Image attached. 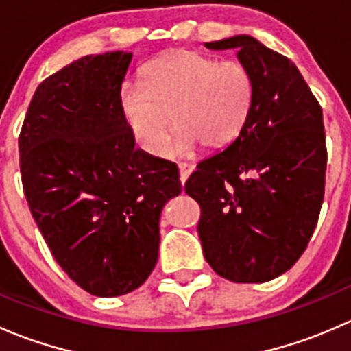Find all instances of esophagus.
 I'll use <instances>...</instances> for the list:
<instances>
[{"instance_id": "34e87169", "label": "esophagus", "mask_w": 351, "mask_h": 351, "mask_svg": "<svg viewBox=\"0 0 351 351\" xmlns=\"http://www.w3.org/2000/svg\"><path fill=\"white\" fill-rule=\"evenodd\" d=\"M178 168H180V180H182V183H185L186 180H189V176L192 175L193 169H195V166L190 165V162H180Z\"/></svg>"}]
</instances>
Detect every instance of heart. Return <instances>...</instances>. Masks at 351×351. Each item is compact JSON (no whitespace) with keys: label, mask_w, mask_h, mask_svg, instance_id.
<instances>
[{"label":"heart","mask_w":351,"mask_h":351,"mask_svg":"<svg viewBox=\"0 0 351 351\" xmlns=\"http://www.w3.org/2000/svg\"><path fill=\"white\" fill-rule=\"evenodd\" d=\"M253 107V80L243 64L217 61L185 49L165 52L141 71V84L125 86L120 108L144 151H165L173 119L176 153L198 144L219 151L243 132Z\"/></svg>","instance_id":"heart-1"}]
</instances>
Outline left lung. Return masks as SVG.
<instances>
[{
  "label": "left lung",
  "instance_id": "8db88e82",
  "mask_svg": "<svg viewBox=\"0 0 351 351\" xmlns=\"http://www.w3.org/2000/svg\"><path fill=\"white\" fill-rule=\"evenodd\" d=\"M238 49L253 107L238 139L198 162L185 192L200 205L198 236L212 270L236 284L274 280L306 251L326 176L323 110L295 64L250 35L205 42Z\"/></svg>",
  "mask_w": 351,
  "mask_h": 351
}]
</instances>
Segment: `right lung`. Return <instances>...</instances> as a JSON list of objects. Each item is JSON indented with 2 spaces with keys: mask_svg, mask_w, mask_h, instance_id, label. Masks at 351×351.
Listing matches in <instances>:
<instances>
[{
  "mask_svg": "<svg viewBox=\"0 0 351 351\" xmlns=\"http://www.w3.org/2000/svg\"><path fill=\"white\" fill-rule=\"evenodd\" d=\"M130 52L84 56L35 90L19 137L23 192L59 267L98 297L129 293L158 261L178 166L136 149L120 108Z\"/></svg>",
  "mask_w": 351,
  "mask_h": 351,
  "instance_id": "1",
  "label": "right lung"
}]
</instances>
